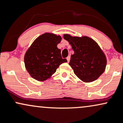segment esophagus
Segmentation results:
<instances>
[{"label":"esophagus","mask_w":123,"mask_h":123,"mask_svg":"<svg viewBox=\"0 0 123 123\" xmlns=\"http://www.w3.org/2000/svg\"><path fill=\"white\" fill-rule=\"evenodd\" d=\"M66 59H67V62H68H68H70V56H68V57H67V58H66Z\"/></svg>","instance_id":"1"}]
</instances>
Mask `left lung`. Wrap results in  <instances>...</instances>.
<instances>
[{
	"label": "left lung",
	"instance_id": "1",
	"mask_svg": "<svg viewBox=\"0 0 123 123\" xmlns=\"http://www.w3.org/2000/svg\"><path fill=\"white\" fill-rule=\"evenodd\" d=\"M63 37L69 42L74 51L71 56L69 65L75 74L85 82L97 80L105 71L107 62L97 43L87 36L73 37L65 34Z\"/></svg>",
	"mask_w": 123,
	"mask_h": 123
}]
</instances>
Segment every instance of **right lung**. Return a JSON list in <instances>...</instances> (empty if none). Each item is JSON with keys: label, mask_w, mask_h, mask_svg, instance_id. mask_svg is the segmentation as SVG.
<instances>
[{"label": "right lung", "mask_w": 123, "mask_h": 123, "mask_svg": "<svg viewBox=\"0 0 123 123\" xmlns=\"http://www.w3.org/2000/svg\"><path fill=\"white\" fill-rule=\"evenodd\" d=\"M61 40V36L46 33L32 43L25 55L24 62L33 78L38 81L47 80L60 64L67 62L66 59H62L61 50L57 47Z\"/></svg>", "instance_id": "right-lung-1"}]
</instances>
